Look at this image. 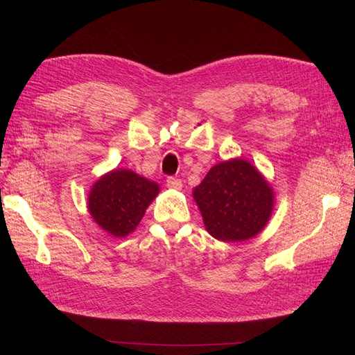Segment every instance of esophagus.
Listing matches in <instances>:
<instances>
[{
	"label": "esophagus",
	"mask_w": 355,
	"mask_h": 355,
	"mask_svg": "<svg viewBox=\"0 0 355 355\" xmlns=\"http://www.w3.org/2000/svg\"><path fill=\"white\" fill-rule=\"evenodd\" d=\"M167 187L171 189H182V180L173 176L167 178Z\"/></svg>",
	"instance_id": "obj_1"
}]
</instances>
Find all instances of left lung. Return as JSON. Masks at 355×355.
I'll list each match as a JSON object with an SVG mask.
<instances>
[{
  "label": "left lung",
  "instance_id": "8db88e82",
  "mask_svg": "<svg viewBox=\"0 0 355 355\" xmlns=\"http://www.w3.org/2000/svg\"><path fill=\"white\" fill-rule=\"evenodd\" d=\"M206 230L222 241H244L261 232L274 206L271 187L244 159L213 166L194 189Z\"/></svg>",
  "mask_w": 355,
  "mask_h": 355
}]
</instances>
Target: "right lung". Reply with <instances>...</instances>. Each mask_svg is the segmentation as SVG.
<instances>
[{"instance_id": "obj_1", "label": "right lung", "mask_w": 355, "mask_h": 355, "mask_svg": "<svg viewBox=\"0 0 355 355\" xmlns=\"http://www.w3.org/2000/svg\"><path fill=\"white\" fill-rule=\"evenodd\" d=\"M158 191L155 182L130 170H114L93 185L89 211L106 232L124 237L135 231Z\"/></svg>"}]
</instances>
